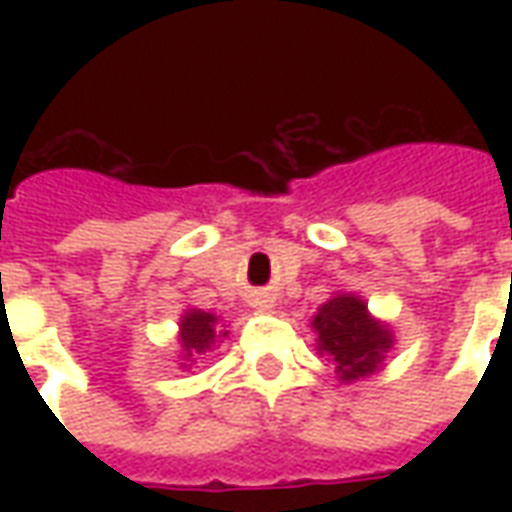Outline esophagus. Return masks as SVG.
I'll list each match as a JSON object with an SVG mask.
<instances>
[{
    "instance_id": "esophagus-1",
    "label": "esophagus",
    "mask_w": 512,
    "mask_h": 512,
    "mask_svg": "<svg viewBox=\"0 0 512 512\" xmlns=\"http://www.w3.org/2000/svg\"><path fill=\"white\" fill-rule=\"evenodd\" d=\"M252 307H257L260 312H271L274 310V299H271V296H255Z\"/></svg>"
}]
</instances>
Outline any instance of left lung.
<instances>
[{
	"label": "left lung",
	"mask_w": 512,
	"mask_h": 512,
	"mask_svg": "<svg viewBox=\"0 0 512 512\" xmlns=\"http://www.w3.org/2000/svg\"><path fill=\"white\" fill-rule=\"evenodd\" d=\"M312 332L318 334L315 351L334 365L343 384L378 373L386 354L395 348L392 326L367 310V301L356 293H334L312 315Z\"/></svg>",
	"instance_id": "left-lung-1"
}]
</instances>
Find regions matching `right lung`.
<instances>
[{
    "mask_svg": "<svg viewBox=\"0 0 512 512\" xmlns=\"http://www.w3.org/2000/svg\"><path fill=\"white\" fill-rule=\"evenodd\" d=\"M227 323L222 321V315H213L205 310H183L178 321V356L180 370H191L200 362L202 354H208L216 348V343H222L227 337Z\"/></svg>",
    "mask_w": 512,
    "mask_h": 512,
    "instance_id": "obj_1",
    "label": "right lung"
}]
</instances>
